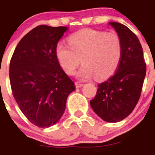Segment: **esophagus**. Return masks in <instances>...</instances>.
Segmentation results:
<instances>
[{
	"label": "esophagus",
	"instance_id": "1",
	"mask_svg": "<svg viewBox=\"0 0 155 155\" xmlns=\"http://www.w3.org/2000/svg\"><path fill=\"white\" fill-rule=\"evenodd\" d=\"M75 86H76V88H80L83 86V83H79V82H76V83H75Z\"/></svg>",
	"mask_w": 155,
	"mask_h": 155
}]
</instances>
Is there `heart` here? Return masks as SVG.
<instances>
[{
	"label": "heart",
	"instance_id": "heart-1",
	"mask_svg": "<svg viewBox=\"0 0 155 155\" xmlns=\"http://www.w3.org/2000/svg\"><path fill=\"white\" fill-rule=\"evenodd\" d=\"M68 43H58L55 50L58 64L68 75L74 74L80 61L83 65L78 76L83 79L94 76L99 80L106 79L119 66L122 45L116 33L83 29L69 36Z\"/></svg>",
	"mask_w": 155,
	"mask_h": 155
}]
</instances>
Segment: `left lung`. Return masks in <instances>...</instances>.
<instances>
[{
    "instance_id": "1",
    "label": "left lung",
    "mask_w": 155,
    "mask_h": 155,
    "mask_svg": "<svg viewBox=\"0 0 155 155\" xmlns=\"http://www.w3.org/2000/svg\"><path fill=\"white\" fill-rule=\"evenodd\" d=\"M119 36L122 53L117 72L98 85L90 106L107 122L122 120L131 114L140 97L146 75L143 49L136 35L124 25L109 22Z\"/></svg>"
}]
</instances>
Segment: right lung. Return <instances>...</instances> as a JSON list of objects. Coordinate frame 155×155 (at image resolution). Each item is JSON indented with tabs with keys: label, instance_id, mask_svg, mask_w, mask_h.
<instances>
[{
	"label": "right lung",
	"instance_id": "obj_1",
	"mask_svg": "<svg viewBox=\"0 0 155 155\" xmlns=\"http://www.w3.org/2000/svg\"><path fill=\"white\" fill-rule=\"evenodd\" d=\"M67 27L39 25L22 38L10 62L13 96L23 114L38 127L62 117L74 83L58 64L55 50Z\"/></svg>",
	"mask_w": 155,
	"mask_h": 155
}]
</instances>
